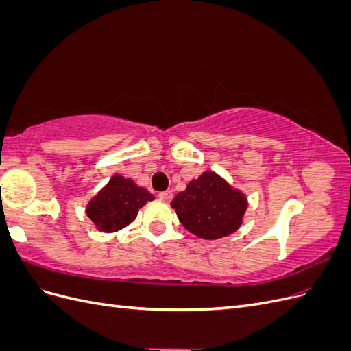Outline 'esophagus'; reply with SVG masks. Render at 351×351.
<instances>
[{
	"mask_svg": "<svg viewBox=\"0 0 351 351\" xmlns=\"http://www.w3.org/2000/svg\"><path fill=\"white\" fill-rule=\"evenodd\" d=\"M159 199L164 200V202H169L173 199V192H169V190H165V192H159Z\"/></svg>",
	"mask_w": 351,
	"mask_h": 351,
	"instance_id": "1",
	"label": "esophagus"
}]
</instances>
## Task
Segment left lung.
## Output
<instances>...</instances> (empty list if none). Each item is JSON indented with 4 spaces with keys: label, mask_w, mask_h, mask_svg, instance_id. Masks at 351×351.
<instances>
[{
    "label": "left lung",
    "mask_w": 351,
    "mask_h": 351,
    "mask_svg": "<svg viewBox=\"0 0 351 351\" xmlns=\"http://www.w3.org/2000/svg\"><path fill=\"white\" fill-rule=\"evenodd\" d=\"M180 222L195 236L217 240L237 231L247 199L214 171L192 180L171 202Z\"/></svg>",
    "instance_id": "1"
}]
</instances>
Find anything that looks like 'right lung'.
<instances>
[{
	"label": "right lung",
	"instance_id": "add662e5",
	"mask_svg": "<svg viewBox=\"0 0 351 351\" xmlns=\"http://www.w3.org/2000/svg\"><path fill=\"white\" fill-rule=\"evenodd\" d=\"M154 200V195L133 180L114 174L108 184L89 200L86 214L99 231L115 232L136 219L137 212Z\"/></svg>",
	"mask_w": 351,
	"mask_h": 351
}]
</instances>
